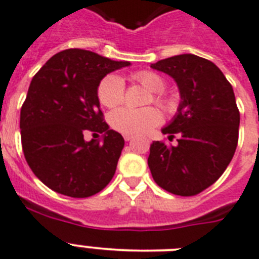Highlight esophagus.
Returning <instances> with one entry per match:
<instances>
[{"instance_id": "1", "label": "esophagus", "mask_w": 259, "mask_h": 259, "mask_svg": "<svg viewBox=\"0 0 259 259\" xmlns=\"http://www.w3.org/2000/svg\"><path fill=\"white\" fill-rule=\"evenodd\" d=\"M123 138H124V140H125V142H131L132 139H134V136H132V135L124 134V135H123Z\"/></svg>"}]
</instances>
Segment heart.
<instances>
[{
	"label": "heart",
	"instance_id": "obj_1",
	"mask_svg": "<svg viewBox=\"0 0 259 259\" xmlns=\"http://www.w3.org/2000/svg\"><path fill=\"white\" fill-rule=\"evenodd\" d=\"M132 80L152 93L149 103H155L166 112H175L177 100L163 93L165 89V79L155 71H138L132 75ZM125 94L124 80L116 74H108L100 80L98 86V99L103 106L116 107L123 102ZM161 121V114L153 107L131 108L121 107L110 114V124L115 131L128 135H142L156 127Z\"/></svg>",
	"mask_w": 259,
	"mask_h": 259
}]
</instances>
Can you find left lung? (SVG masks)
Segmentation results:
<instances>
[{
  "instance_id": "left-lung-1",
  "label": "left lung",
  "mask_w": 259,
  "mask_h": 259,
  "mask_svg": "<svg viewBox=\"0 0 259 259\" xmlns=\"http://www.w3.org/2000/svg\"><path fill=\"white\" fill-rule=\"evenodd\" d=\"M151 67L176 80L181 103L163 128L177 145L153 142L148 166L156 184L177 196H196L219 180L238 143L240 111L233 87L213 62L193 54L161 59Z\"/></svg>"
}]
</instances>
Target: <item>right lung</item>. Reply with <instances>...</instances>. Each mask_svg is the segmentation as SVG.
I'll return each mask as SVG.
<instances>
[{"label": "right lung", "instance_id": "obj_1", "mask_svg": "<svg viewBox=\"0 0 259 259\" xmlns=\"http://www.w3.org/2000/svg\"><path fill=\"white\" fill-rule=\"evenodd\" d=\"M130 66L82 49L51 57L33 76L21 108L25 159L42 183L57 193L84 198L107 187L124 147L99 108L98 86L108 72ZM91 132L104 142L84 140Z\"/></svg>", "mask_w": 259, "mask_h": 259}]
</instances>
